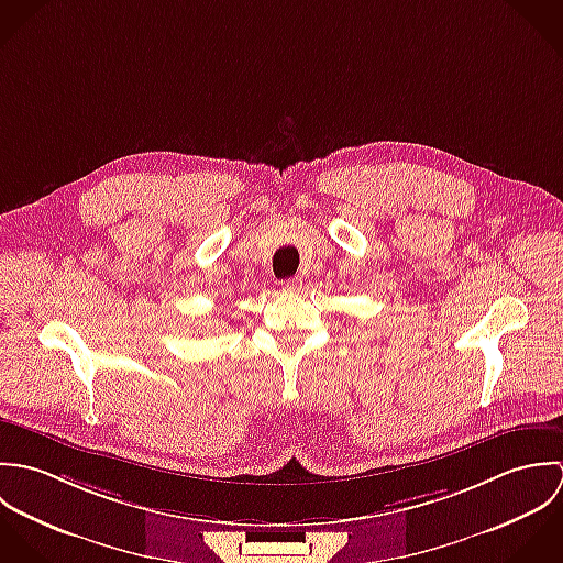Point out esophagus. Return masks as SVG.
<instances>
[{
  "instance_id": "34e87169",
  "label": "esophagus",
  "mask_w": 563,
  "mask_h": 563,
  "mask_svg": "<svg viewBox=\"0 0 563 563\" xmlns=\"http://www.w3.org/2000/svg\"><path fill=\"white\" fill-rule=\"evenodd\" d=\"M280 289L287 291V294H296L302 289V278L300 276H294V278H287L280 283Z\"/></svg>"
}]
</instances>
